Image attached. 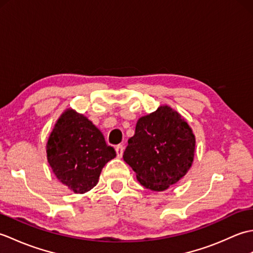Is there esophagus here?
Returning a JSON list of instances; mask_svg holds the SVG:
<instances>
[{"mask_svg": "<svg viewBox=\"0 0 253 253\" xmlns=\"http://www.w3.org/2000/svg\"><path fill=\"white\" fill-rule=\"evenodd\" d=\"M115 151H116V154H117V158H122L123 157V153H124L123 144H118V146H116Z\"/></svg>", "mask_w": 253, "mask_h": 253, "instance_id": "esophagus-1", "label": "esophagus"}]
</instances>
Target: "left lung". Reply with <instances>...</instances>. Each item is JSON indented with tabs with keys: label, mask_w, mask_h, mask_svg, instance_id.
Instances as JSON below:
<instances>
[{
	"label": "left lung",
	"mask_w": 253,
	"mask_h": 253,
	"mask_svg": "<svg viewBox=\"0 0 253 253\" xmlns=\"http://www.w3.org/2000/svg\"><path fill=\"white\" fill-rule=\"evenodd\" d=\"M195 148L196 138L187 122L179 113L162 105L139 118L123 158L143 187L163 191L187 174Z\"/></svg>",
	"instance_id": "1"
}]
</instances>
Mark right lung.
I'll return each instance as SVG.
<instances>
[{"instance_id": "1", "label": "right lung", "mask_w": 253, "mask_h": 253, "mask_svg": "<svg viewBox=\"0 0 253 253\" xmlns=\"http://www.w3.org/2000/svg\"><path fill=\"white\" fill-rule=\"evenodd\" d=\"M116 157L102 132L87 117L68 109L58 118L46 143L53 173L75 193H84L98 184L104 165Z\"/></svg>"}]
</instances>
